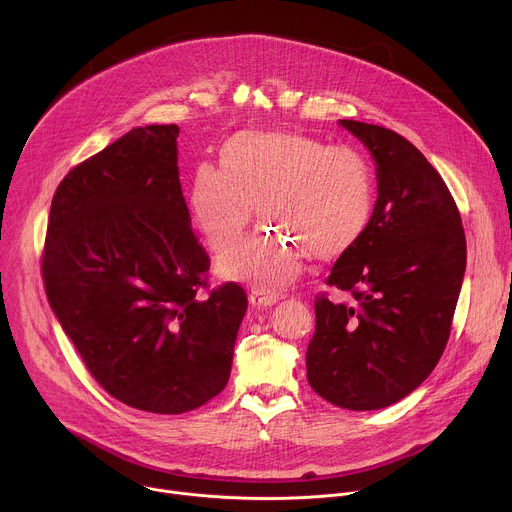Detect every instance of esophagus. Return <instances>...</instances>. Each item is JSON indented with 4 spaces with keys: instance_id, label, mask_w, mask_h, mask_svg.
Masks as SVG:
<instances>
[{
    "instance_id": "obj_1",
    "label": "esophagus",
    "mask_w": 512,
    "mask_h": 512,
    "mask_svg": "<svg viewBox=\"0 0 512 512\" xmlns=\"http://www.w3.org/2000/svg\"><path fill=\"white\" fill-rule=\"evenodd\" d=\"M249 302L257 308H269L277 302V296L275 294H267V291H261V289H253L249 294Z\"/></svg>"
}]
</instances>
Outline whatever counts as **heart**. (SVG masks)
Here are the masks:
<instances>
[{
	"label": "heart",
	"mask_w": 512,
	"mask_h": 512,
	"mask_svg": "<svg viewBox=\"0 0 512 512\" xmlns=\"http://www.w3.org/2000/svg\"><path fill=\"white\" fill-rule=\"evenodd\" d=\"M255 202L275 229L227 247L216 267L271 291L298 279L304 251L328 259L367 231L373 168L350 145L294 131H241L225 143L221 168H196L190 212L206 243L223 249L251 223Z\"/></svg>",
	"instance_id": "b5f03b06"
}]
</instances>
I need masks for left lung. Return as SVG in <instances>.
I'll list each match as a JSON object with an SVG mask.
<instances>
[{
	"label": "left lung",
	"instance_id": "obj_1",
	"mask_svg": "<svg viewBox=\"0 0 512 512\" xmlns=\"http://www.w3.org/2000/svg\"><path fill=\"white\" fill-rule=\"evenodd\" d=\"M377 162L379 198L362 237L318 294L308 344L310 387L328 403L371 411L417 389L442 358L466 271L460 210L442 176L393 129L342 119Z\"/></svg>",
	"mask_w": 512,
	"mask_h": 512
}]
</instances>
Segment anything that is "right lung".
Wrapping results in <instances>:
<instances>
[{
    "instance_id": "add662e5",
    "label": "right lung",
    "mask_w": 512,
    "mask_h": 512,
    "mask_svg": "<svg viewBox=\"0 0 512 512\" xmlns=\"http://www.w3.org/2000/svg\"><path fill=\"white\" fill-rule=\"evenodd\" d=\"M178 125L135 127L58 184L42 253L46 298L93 379L160 415L221 393L247 296L208 285L178 172ZM200 290H206L202 297Z\"/></svg>"
}]
</instances>
